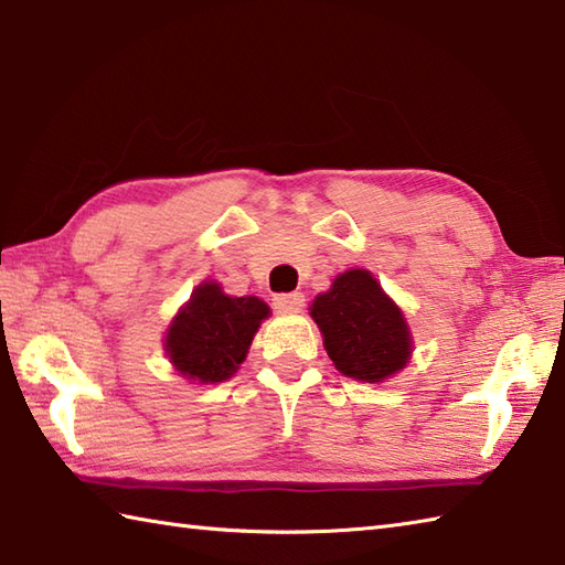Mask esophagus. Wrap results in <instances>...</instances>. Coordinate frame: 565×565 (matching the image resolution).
<instances>
[{
  "label": "esophagus",
  "instance_id": "esophagus-1",
  "mask_svg": "<svg viewBox=\"0 0 565 565\" xmlns=\"http://www.w3.org/2000/svg\"><path fill=\"white\" fill-rule=\"evenodd\" d=\"M306 303V298L301 291H291V294H276L274 296V308L284 310V313H296L301 310Z\"/></svg>",
  "mask_w": 565,
  "mask_h": 565
}]
</instances>
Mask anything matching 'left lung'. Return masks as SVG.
<instances>
[{
	"label": "left lung",
	"instance_id": "1",
	"mask_svg": "<svg viewBox=\"0 0 565 565\" xmlns=\"http://www.w3.org/2000/svg\"><path fill=\"white\" fill-rule=\"evenodd\" d=\"M310 316L344 376L379 383L401 371L411 356V332L401 308L366 269L340 274L332 289L310 306Z\"/></svg>",
	"mask_w": 565,
	"mask_h": 565
}]
</instances>
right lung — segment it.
<instances>
[{
    "instance_id": "right-lung-1",
    "label": "right lung",
    "mask_w": 565,
    "mask_h": 565,
    "mask_svg": "<svg viewBox=\"0 0 565 565\" xmlns=\"http://www.w3.org/2000/svg\"><path fill=\"white\" fill-rule=\"evenodd\" d=\"M269 308L255 296L233 298L206 281L191 294L167 330L164 350L177 371L201 383L231 379Z\"/></svg>"
}]
</instances>
